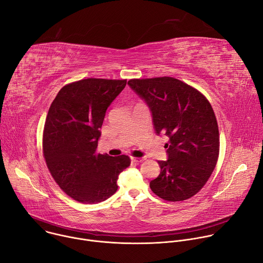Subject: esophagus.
<instances>
[{
    "instance_id": "1",
    "label": "esophagus",
    "mask_w": 263,
    "mask_h": 263,
    "mask_svg": "<svg viewBox=\"0 0 263 263\" xmlns=\"http://www.w3.org/2000/svg\"><path fill=\"white\" fill-rule=\"evenodd\" d=\"M131 160H132V161H134V162L139 163V162L144 161V160H145V158H144V157H131Z\"/></svg>"
}]
</instances>
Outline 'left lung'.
Returning <instances> with one entry per match:
<instances>
[{
  "label": "left lung",
  "instance_id": "obj_1",
  "mask_svg": "<svg viewBox=\"0 0 263 263\" xmlns=\"http://www.w3.org/2000/svg\"><path fill=\"white\" fill-rule=\"evenodd\" d=\"M129 86L146 103L157 135L168 137L167 160L149 182L165 201H184L201 191L218 158L219 135L213 109L199 90L172 77L131 79Z\"/></svg>",
  "mask_w": 263,
  "mask_h": 263
}]
</instances>
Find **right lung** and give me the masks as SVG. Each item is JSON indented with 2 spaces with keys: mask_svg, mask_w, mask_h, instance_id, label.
I'll use <instances>...</instances> for the list:
<instances>
[{
  "mask_svg": "<svg viewBox=\"0 0 263 263\" xmlns=\"http://www.w3.org/2000/svg\"><path fill=\"white\" fill-rule=\"evenodd\" d=\"M127 80L88 78L63 86L46 119L43 148L60 189L83 204L103 202L118 191L119 175L130 165L126 155L97 153L106 110Z\"/></svg>",
  "mask_w": 263,
  "mask_h": 263,
  "instance_id": "obj_1",
  "label": "right lung"
}]
</instances>
